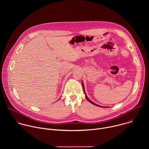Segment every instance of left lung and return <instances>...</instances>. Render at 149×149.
I'll return each mask as SVG.
<instances>
[{
    "label": "left lung",
    "mask_w": 149,
    "mask_h": 149,
    "mask_svg": "<svg viewBox=\"0 0 149 149\" xmlns=\"http://www.w3.org/2000/svg\"><path fill=\"white\" fill-rule=\"evenodd\" d=\"M82 87H83V90H84V94H86V98L88 100V101H90L91 104H94V105H97V106H98V107H101V106H100V105H97V104H95V103H94L93 101H91L88 97H87V95H86V92H85V91H84V84L82 83Z\"/></svg>",
    "instance_id": "left-lung-1"
}]
</instances>
